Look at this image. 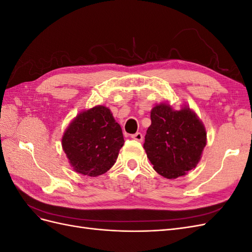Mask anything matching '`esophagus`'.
Returning a JSON list of instances; mask_svg holds the SVG:
<instances>
[{"instance_id": "34e87169", "label": "esophagus", "mask_w": 252, "mask_h": 252, "mask_svg": "<svg viewBox=\"0 0 252 252\" xmlns=\"http://www.w3.org/2000/svg\"><path fill=\"white\" fill-rule=\"evenodd\" d=\"M131 138H132L133 140H135V141L142 142L144 136H143V134H142L141 132H136V133H134V134H132V135H131Z\"/></svg>"}]
</instances>
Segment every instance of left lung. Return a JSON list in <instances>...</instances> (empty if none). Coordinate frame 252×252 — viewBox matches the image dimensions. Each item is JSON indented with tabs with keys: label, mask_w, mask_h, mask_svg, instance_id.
<instances>
[{
	"label": "left lung",
	"mask_w": 252,
	"mask_h": 252,
	"mask_svg": "<svg viewBox=\"0 0 252 252\" xmlns=\"http://www.w3.org/2000/svg\"><path fill=\"white\" fill-rule=\"evenodd\" d=\"M144 149L154 169L166 179H177L200 162L207 133L200 118L186 104L174 110L168 103L156 105Z\"/></svg>",
	"instance_id": "1"
}]
</instances>
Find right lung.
<instances>
[{
    "label": "right lung",
    "instance_id": "add662e5",
    "mask_svg": "<svg viewBox=\"0 0 252 252\" xmlns=\"http://www.w3.org/2000/svg\"><path fill=\"white\" fill-rule=\"evenodd\" d=\"M124 145L122 128L103 105L81 111L68 125L62 147L73 170L87 177L107 172Z\"/></svg>",
    "mask_w": 252,
    "mask_h": 252
}]
</instances>
